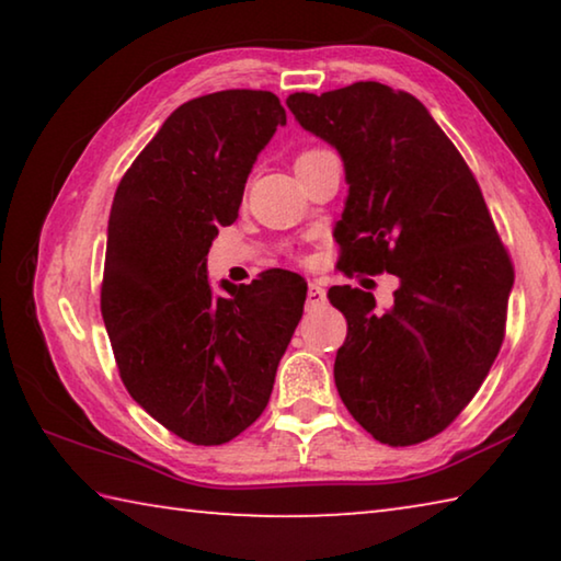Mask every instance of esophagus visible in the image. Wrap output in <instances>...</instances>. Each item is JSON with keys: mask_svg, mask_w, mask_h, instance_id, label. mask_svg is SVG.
I'll list each match as a JSON object with an SVG mask.
<instances>
[{"mask_svg": "<svg viewBox=\"0 0 561 561\" xmlns=\"http://www.w3.org/2000/svg\"><path fill=\"white\" fill-rule=\"evenodd\" d=\"M307 304L309 307H324L327 304V291L319 287L317 282H309V291H307Z\"/></svg>", "mask_w": 561, "mask_h": 561, "instance_id": "esophagus-1", "label": "esophagus"}]
</instances>
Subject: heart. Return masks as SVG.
<instances>
[{"label": "heart", "instance_id": "1", "mask_svg": "<svg viewBox=\"0 0 561 561\" xmlns=\"http://www.w3.org/2000/svg\"><path fill=\"white\" fill-rule=\"evenodd\" d=\"M319 153H327V150H321V148H309V150H304V153H299L297 163H301V160H307V158H314V156H319ZM297 163H294V165H297Z\"/></svg>", "mask_w": 561, "mask_h": 561}]
</instances>
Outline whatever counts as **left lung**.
Segmentation results:
<instances>
[{
    "instance_id": "obj_1",
    "label": "left lung",
    "mask_w": 561,
    "mask_h": 561,
    "mask_svg": "<svg viewBox=\"0 0 561 561\" xmlns=\"http://www.w3.org/2000/svg\"><path fill=\"white\" fill-rule=\"evenodd\" d=\"M287 106L344 160L339 267L398 279L383 311L371 291L329 289L348 324L334 364L341 401L376 440H428L472 401L502 346L510 254L468 163L411 93L358 81L291 93Z\"/></svg>"
}]
</instances>
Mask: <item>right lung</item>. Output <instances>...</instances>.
Wrapping results in <instances>:
<instances>
[{"label": "right lung", "mask_w": 561, "mask_h": 561, "mask_svg": "<svg viewBox=\"0 0 561 561\" xmlns=\"http://www.w3.org/2000/svg\"><path fill=\"white\" fill-rule=\"evenodd\" d=\"M270 91L232 89L170 113L121 178L108 217L101 314L123 386L178 438L222 445L257 421L297 329L307 282H207L217 227L232 225L247 175L277 126Z\"/></svg>", "instance_id": "1"}]
</instances>
